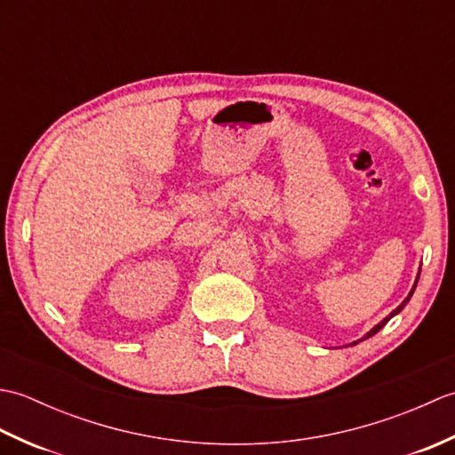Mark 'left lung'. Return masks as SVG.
<instances>
[{
    "mask_svg": "<svg viewBox=\"0 0 455 455\" xmlns=\"http://www.w3.org/2000/svg\"><path fill=\"white\" fill-rule=\"evenodd\" d=\"M419 275H420V272H419ZM419 275H417V282H414V285H412V289H411V293L407 295V299H404V301H403V303H401V305H399L397 308H395V311H393V313H391L389 316H385V318H383V321H381L379 324H375V326L371 328V331H370V332H367V334H365L363 338H360V340H365V338H370V336H373V334H377V332H379V331H381V328H383L385 324H387V323L391 321V318H393L395 315H399V313L403 311V308H404V305H407V303L411 301V297H412V293H414V289H417V283H419ZM360 340H357V342H360ZM357 342H354V344H357Z\"/></svg>",
    "mask_w": 455,
    "mask_h": 455,
    "instance_id": "obj_1",
    "label": "left lung"
}]
</instances>
